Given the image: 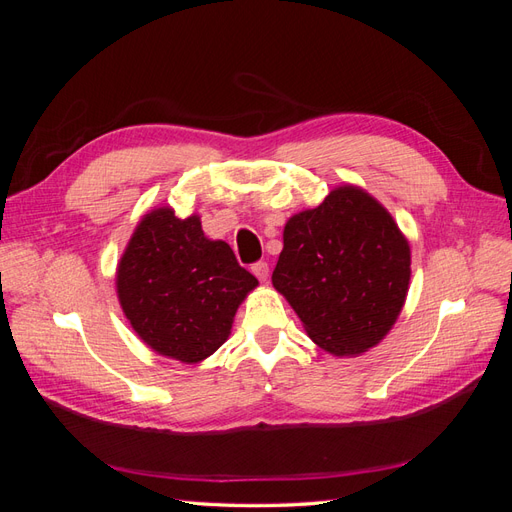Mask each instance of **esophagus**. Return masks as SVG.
Masks as SVG:
<instances>
[{"label":"esophagus","mask_w":512,"mask_h":512,"mask_svg":"<svg viewBox=\"0 0 512 512\" xmlns=\"http://www.w3.org/2000/svg\"><path fill=\"white\" fill-rule=\"evenodd\" d=\"M252 273L258 277L260 282H267V277H269V265L265 260H260V262H256V265L252 267Z\"/></svg>","instance_id":"obj_1"}]
</instances>
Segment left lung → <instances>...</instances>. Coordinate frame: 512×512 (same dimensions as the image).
<instances>
[{"instance_id":"1","label":"left lung","mask_w":512,"mask_h":512,"mask_svg":"<svg viewBox=\"0 0 512 512\" xmlns=\"http://www.w3.org/2000/svg\"><path fill=\"white\" fill-rule=\"evenodd\" d=\"M271 282L322 350L352 356L391 331L410 284V245L374 196L339 185L286 222Z\"/></svg>"}]
</instances>
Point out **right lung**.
<instances>
[{
	"label": "right lung",
	"instance_id": "add662e5",
	"mask_svg": "<svg viewBox=\"0 0 512 512\" xmlns=\"http://www.w3.org/2000/svg\"><path fill=\"white\" fill-rule=\"evenodd\" d=\"M258 280L226 241L205 237L198 215L170 207L143 215L117 267V297L143 342L181 363H200L230 335Z\"/></svg>",
	"mask_w": 512,
	"mask_h": 512
}]
</instances>
